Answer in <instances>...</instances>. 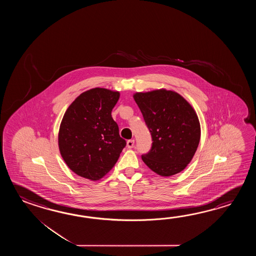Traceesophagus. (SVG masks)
Masks as SVG:
<instances>
[{
  "label": "esophagus",
  "mask_w": 256,
  "mask_h": 256,
  "mask_svg": "<svg viewBox=\"0 0 256 256\" xmlns=\"http://www.w3.org/2000/svg\"><path fill=\"white\" fill-rule=\"evenodd\" d=\"M134 146V140H128L127 141V147L132 148Z\"/></svg>",
  "instance_id": "obj_1"
}]
</instances>
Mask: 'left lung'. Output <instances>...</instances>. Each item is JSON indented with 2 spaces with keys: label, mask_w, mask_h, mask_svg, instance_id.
Listing matches in <instances>:
<instances>
[{
  "label": "left lung",
  "mask_w": 256,
  "mask_h": 256,
  "mask_svg": "<svg viewBox=\"0 0 256 256\" xmlns=\"http://www.w3.org/2000/svg\"><path fill=\"white\" fill-rule=\"evenodd\" d=\"M134 98L152 136V146L142 154V161L163 176L180 173L190 163L200 140L195 110L172 90L138 92Z\"/></svg>",
  "instance_id": "1"
}]
</instances>
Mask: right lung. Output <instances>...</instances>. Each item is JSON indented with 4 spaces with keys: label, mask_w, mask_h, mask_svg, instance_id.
Here are the masks:
<instances>
[{
    "label": "right lung",
    "mask_w": 256,
    "mask_h": 256,
    "mask_svg": "<svg viewBox=\"0 0 256 256\" xmlns=\"http://www.w3.org/2000/svg\"><path fill=\"white\" fill-rule=\"evenodd\" d=\"M119 98L118 92L95 88L80 94L66 110L58 134L60 154L80 176L102 178L126 147L112 117Z\"/></svg>",
    "instance_id": "1"
}]
</instances>
